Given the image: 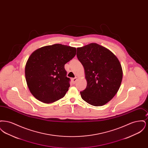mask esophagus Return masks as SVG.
I'll return each mask as SVG.
<instances>
[{
    "label": "esophagus",
    "mask_w": 148,
    "mask_h": 148,
    "mask_svg": "<svg viewBox=\"0 0 148 148\" xmlns=\"http://www.w3.org/2000/svg\"><path fill=\"white\" fill-rule=\"evenodd\" d=\"M77 80V77H75L72 79V82H73V83L74 84H75V83H76Z\"/></svg>",
    "instance_id": "obj_1"
}]
</instances>
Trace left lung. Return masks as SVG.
I'll return each mask as SVG.
<instances>
[{
	"label": "left lung",
	"instance_id": "obj_1",
	"mask_svg": "<svg viewBox=\"0 0 148 148\" xmlns=\"http://www.w3.org/2000/svg\"><path fill=\"white\" fill-rule=\"evenodd\" d=\"M78 60L84 68L87 85L80 92L88 104L98 106L111 100L119 89L123 70L113 53L97 43L77 48Z\"/></svg>",
	"mask_w": 148,
	"mask_h": 148
}]
</instances>
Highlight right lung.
<instances>
[{
  "label": "right lung",
  "instance_id": "1",
  "mask_svg": "<svg viewBox=\"0 0 148 148\" xmlns=\"http://www.w3.org/2000/svg\"><path fill=\"white\" fill-rule=\"evenodd\" d=\"M76 48L56 44L42 47L29 56L25 68L29 89L38 100L51 103L63 98L70 86L65 64L76 55Z\"/></svg>",
  "mask_w": 148,
  "mask_h": 148
}]
</instances>
